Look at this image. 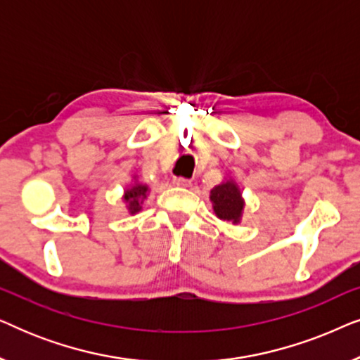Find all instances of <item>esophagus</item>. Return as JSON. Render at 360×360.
Instances as JSON below:
<instances>
[{
	"label": "esophagus",
	"mask_w": 360,
	"mask_h": 360,
	"mask_svg": "<svg viewBox=\"0 0 360 360\" xmlns=\"http://www.w3.org/2000/svg\"><path fill=\"white\" fill-rule=\"evenodd\" d=\"M174 185L181 186V188H186V186L191 185V181L188 179H184V176H176V179H174Z\"/></svg>",
	"instance_id": "34e87169"
}]
</instances>
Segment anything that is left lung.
Wrapping results in <instances>:
<instances>
[{"label":"left lung","instance_id":"obj_1","mask_svg":"<svg viewBox=\"0 0 360 360\" xmlns=\"http://www.w3.org/2000/svg\"><path fill=\"white\" fill-rule=\"evenodd\" d=\"M210 200L219 219L233 221L234 224L239 223L244 210V200L239 186L233 180H226L223 184L216 185L211 190Z\"/></svg>","mask_w":360,"mask_h":360}]
</instances>
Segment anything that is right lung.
<instances>
[{"label": "right lung", "instance_id": "add662e5", "mask_svg": "<svg viewBox=\"0 0 360 360\" xmlns=\"http://www.w3.org/2000/svg\"><path fill=\"white\" fill-rule=\"evenodd\" d=\"M147 193H149V186L137 184V181H134V185H131L129 188L124 191L122 200H124L126 208L129 211V214L139 213L142 210L141 205L144 203V200L147 198Z\"/></svg>", "mask_w": 360, "mask_h": 360}]
</instances>
